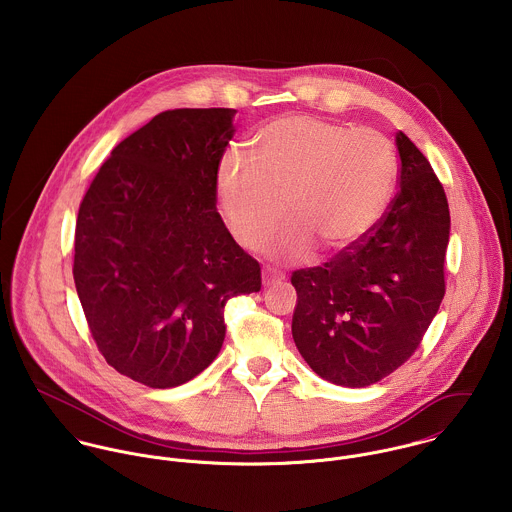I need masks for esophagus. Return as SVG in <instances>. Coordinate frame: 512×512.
<instances>
[{
	"mask_svg": "<svg viewBox=\"0 0 512 512\" xmlns=\"http://www.w3.org/2000/svg\"><path fill=\"white\" fill-rule=\"evenodd\" d=\"M282 280V276L276 272V270H272V268H264L262 270V282H264V286H274L276 282H280Z\"/></svg>",
	"mask_w": 512,
	"mask_h": 512,
	"instance_id": "1",
	"label": "esophagus"
}]
</instances>
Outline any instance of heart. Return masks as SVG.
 Masks as SVG:
<instances>
[{
    "label": "heart",
    "instance_id": "heart-1",
    "mask_svg": "<svg viewBox=\"0 0 512 512\" xmlns=\"http://www.w3.org/2000/svg\"><path fill=\"white\" fill-rule=\"evenodd\" d=\"M252 155L228 151L217 169L222 215L242 246H256L286 213L292 217L262 248L301 258L315 242L339 252L382 220L398 179V159L376 130L286 116L262 126Z\"/></svg>",
    "mask_w": 512,
    "mask_h": 512
}]
</instances>
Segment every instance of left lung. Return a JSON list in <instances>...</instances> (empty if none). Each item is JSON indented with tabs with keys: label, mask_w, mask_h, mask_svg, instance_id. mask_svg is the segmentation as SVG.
Wrapping results in <instances>:
<instances>
[{
	"label": "left lung",
	"mask_w": 512,
	"mask_h": 512,
	"mask_svg": "<svg viewBox=\"0 0 512 512\" xmlns=\"http://www.w3.org/2000/svg\"><path fill=\"white\" fill-rule=\"evenodd\" d=\"M400 191L382 220L315 268L295 270L292 335L321 378L370 386L420 347L445 293L449 207L426 155L396 134Z\"/></svg>",
	"instance_id": "left-lung-1"
}]
</instances>
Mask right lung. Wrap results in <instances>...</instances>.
Instances as JSON below:
<instances>
[{
	"label": "right lung",
	"instance_id": "1",
	"mask_svg": "<svg viewBox=\"0 0 512 512\" xmlns=\"http://www.w3.org/2000/svg\"><path fill=\"white\" fill-rule=\"evenodd\" d=\"M232 108L157 114L112 149L76 219L74 286L92 339L149 388L195 378L219 355L230 297L260 292V264L217 211Z\"/></svg>",
	"mask_w": 512,
	"mask_h": 512
}]
</instances>
